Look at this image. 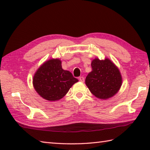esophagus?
I'll return each instance as SVG.
<instances>
[{
	"instance_id": "1",
	"label": "esophagus",
	"mask_w": 150,
	"mask_h": 150,
	"mask_svg": "<svg viewBox=\"0 0 150 150\" xmlns=\"http://www.w3.org/2000/svg\"><path fill=\"white\" fill-rule=\"evenodd\" d=\"M79 81H81V82H84L85 81V78L83 77H79Z\"/></svg>"
}]
</instances>
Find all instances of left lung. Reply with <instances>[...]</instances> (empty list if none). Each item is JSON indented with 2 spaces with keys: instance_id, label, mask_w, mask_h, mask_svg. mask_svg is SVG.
Returning <instances> with one entry per match:
<instances>
[{
  "instance_id": "left-lung-1",
  "label": "left lung",
  "mask_w": 150,
  "mask_h": 150,
  "mask_svg": "<svg viewBox=\"0 0 150 150\" xmlns=\"http://www.w3.org/2000/svg\"><path fill=\"white\" fill-rule=\"evenodd\" d=\"M92 71L88 73L85 83L91 93L100 99H106L118 92L122 85L120 73L108 59L98 58L91 63Z\"/></svg>"
}]
</instances>
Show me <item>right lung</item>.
I'll use <instances>...</instances> for the list:
<instances>
[{
  "instance_id": "obj_1",
  "label": "right lung",
  "mask_w": 150,
  "mask_h": 150,
  "mask_svg": "<svg viewBox=\"0 0 150 150\" xmlns=\"http://www.w3.org/2000/svg\"><path fill=\"white\" fill-rule=\"evenodd\" d=\"M78 81L72 73L63 70L62 62L52 59L45 62L35 73L33 84L35 91L45 99L55 101L63 98Z\"/></svg>"
}]
</instances>
